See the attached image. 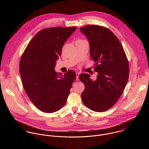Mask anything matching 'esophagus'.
I'll list each match as a JSON object with an SVG mask.
<instances>
[{
	"instance_id": "1",
	"label": "esophagus",
	"mask_w": 149,
	"mask_h": 149,
	"mask_svg": "<svg viewBox=\"0 0 149 149\" xmlns=\"http://www.w3.org/2000/svg\"><path fill=\"white\" fill-rule=\"evenodd\" d=\"M76 80L78 81L79 80V74H80V73L79 72H76Z\"/></svg>"
}]
</instances>
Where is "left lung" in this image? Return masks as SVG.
<instances>
[{
	"label": "left lung",
	"mask_w": 149,
	"mask_h": 149,
	"mask_svg": "<svg viewBox=\"0 0 149 149\" xmlns=\"http://www.w3.org/2000/svg\"><path fill=\"white\" fill-rule=\"evenodd\" d=\"M88 39L91 58L95 63L97 79L89 74L79 75L85 85L81 99L85 106L96 112H103L113 106L121 96L127 83L129 64L123 47L108 28L86 25L80 28Z\"/></svg>",
	"instance_id": "8db88e82"
}]
</instances>
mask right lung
I'll return each instance as SVG.
<instances>
[{"label": "right lung", "instance_id": "add662e5", "mask_svg": "<svg viewBox=\"0 0 149 149\" xmlns=\"http://www.w3.org/2000/svg\"><path fill=\"white\" fill-rule=\"evenodd\" d=\"M77 27H55L38 31L22 55L19 72L23 88L30 100L42 112L52 113L64 106L72 84L74 70L58 74L56 61L64 43Z\"/></svg>", "mask_w": 149, "mask_h": 149}]
</instances>
